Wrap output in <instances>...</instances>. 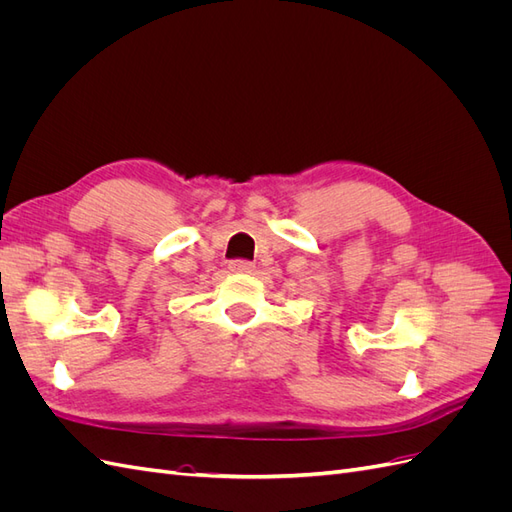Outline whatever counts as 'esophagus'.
I'll list each match as a JSON object with an SVG mask.
<instances>
[{
	"instance_id": "34e87169",
	"label": "esophagus",
	"mask_w": 512,
	"mask_h": 512,
	"mask_svg": "<svg viewBox=\"0 0 512 512\" xmlns=\"http://www.w3.org/2000/svg\"><path fill=\"white\" fill-rule=\"evenodd\" d=\"M228 269L232 273H252L254 265H252V262H247V260H232L230 265H228Z\"/></svg>"
}]
</instances>
